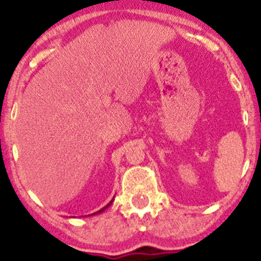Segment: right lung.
<instances>
[{
    "mask_svg": "<svg viewBox=\"0 0 261 261\" xmlns=\"http://www.w3.org/2000/svg\"><path fill=\"white\" fill-rule=\"evenodd\" d=\"M110 203H112V202H110ZM110 203H109V205H110ZM109 205H108V206H109ZM103 210H104V208H101V210H100V211H99V212H101V211H103Z\"/></svg>",
    "mask_w": 261,
    "mask_h": 261,
    "instance_id": "right-lung-1",
    "label": "right lung"
}]
</instances>
